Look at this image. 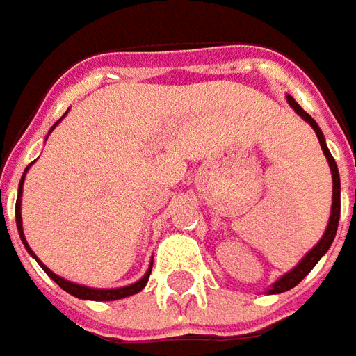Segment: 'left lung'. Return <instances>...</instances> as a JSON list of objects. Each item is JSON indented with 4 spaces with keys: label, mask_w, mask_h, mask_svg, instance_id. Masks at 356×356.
<instances>
[{
    "label": "left lung",
    "mask_w": 356,
    "mask_h": 356,
    "mask_svg": "<svg viewBox=\"0 0 356 356\" xmlns=\"http://www.w3.org/2000/svg\"><path fill=\"white\" fill-rule=\"evenodd\" d=\"M287 103H289V106L293 108L299 117L307 122L311 129L315 130V134H317V138H319L323 154H325L327 162H329L331 176H333V204H331V216H329V224H327V227H325V234H323V238L319 239L315 245H313V250H309V252L303 255V259H301V261H299V264H297V266H295L291 271H287V273H285V275H281L280 280L275 281V283H271V287L267 289V293L269 295L283 293V291H289V289H293L295 285L303 280L309 271L313 269V267L317 266V261L321 259L325 253L329 252V248H331V243H333V239H335L337 227H339V218H341V178H339V168H337L335 158L331 156V152H329V148H327V143H325V136H323L319 124H317L313 118L309 117L307 113H305V111H303L299 104L295 103V99L291 97V95H287Z\"/></svg>",
    "instance_id": "left-lung-1"
}]
</instances>
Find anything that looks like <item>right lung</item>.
Masks as SVG:
<instances>
[{"mask_svg":"<svg viewBox=\"0 0 356 356\" xmlns=\"http://www.w3.org/2000/svg\"><path fill=\"white\" fill-rule=\"evenodd\" d=\"M67 115V113H65ZM63 115V117H65ZM63 117L51 127V130H49V134L53 132V129L59 124L63 120ZM47 134V136H49ZM31 168V164L25 168V172H23V176H21V182H19V190H17V202H15V222H17V232H19V238L21 241H23V245H25V250L29 252V255L33 257L35 261L41 266V269L47 273L51 280L55 281L61 289H65L67 293L75 295V297H79V299H89V301H117V299H124V297H130V295L138 293V291H143L144 287H146V283H148V277H150V271H152V266L148 267V271L144 273L143 277L138 281H134V283H130V285H124V287H115V289H97V287H89V285H81V283H73V281L65 280V277H61V275H57V273H53L51 269H49L37 255L33 253V250L29 248V243H27V239H25V234H23V222H21V194H23V182H25V174H27V170Z\"/></svg>","mask_w":356,"mask_h":356,"instance_id":"1","label":"right lung"}]
</instances>
